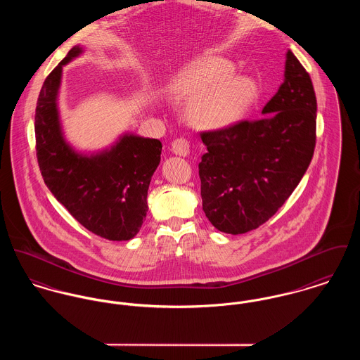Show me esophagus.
Instances as JSON below:
<instances>
[{
  "label": "esophagus",
  "mask_w": 360,
  "mask_h": 360,
  "mask_svg": "<svg viewBox=\"0 0 360 360\" xmlns=\"http://www.w3.org/2000/svg\"><path fill=\"white\" fill-rule=\"evenodd\" d=\"M170 150L173 154H176L179 157H187V155H190V143H188V140H186L183 137L176 139L172 143Z\"/></svg>",
  "instance_id": "1"
}]
</instances>
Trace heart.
Here are the masks:
<instances>
[{"label": "heart", "mask_w": 360, "mask_h": 360, "mask_svg": "<svg viewBox=\"0 0 360 360\" xmlns=\"http://www.w3.org/2000/svg\"><path fill=\"white\" fill-rule=\"evenodd\" d=\"M233 65L210 56L196 60L173 82L180 98L195 100L190 108L191 122L207 131H220L238 124L260 96L259 85L246 75H233Z\"/></svg>", "instance_id": "1"}]
</instances>
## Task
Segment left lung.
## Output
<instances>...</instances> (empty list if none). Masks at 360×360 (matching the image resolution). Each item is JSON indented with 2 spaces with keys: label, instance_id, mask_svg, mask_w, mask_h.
Instances as JSON below:
<instances>
[{
  "label": "left lung",
  "instance_id": "obj_1",
  "mask_svg": "<svg viewBox=\"0 0 360 360\" xmlns=\"http://www.w3.org/2000/svg\"><path fill=\"white\" fill-rule=\"evenodd\" d=\"M257 121L203 131L199 162L202 209L226 233H245L269 220L292 195L311 164L316 98L309 74L292 51L285 79Z\"/></svg>",
  "mask_w": 360,
  "mask_h": 360
}]
</instances>
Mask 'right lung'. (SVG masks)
I'll use <instances>...</instances> for the list:
<instances>
[{
  "label": "right lung",
  "instance_id": "1",
  "mask_svg": "<svg viewBox=\"0 0 360 360\" xmlns=\"http://www.w3.org/2000/svg\"><path fill=\"white\" fill-rule=\"evenodd\" d=\"M84 53L81 45L46 77L35 108V144L46 187L84 227L108 240H129L141 229L151 177L161 162L162 143L121 134L95 153L77 151L67 140L59 112L63 67Z\"/></svg>",
  "mask_w": 360,
  "mask_h": 360
}]
</instances>
